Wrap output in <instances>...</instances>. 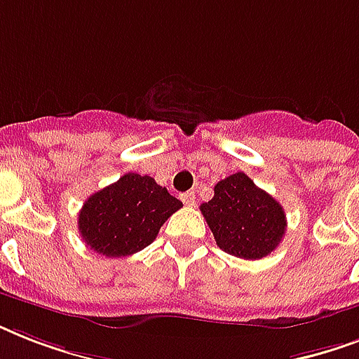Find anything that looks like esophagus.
Wrapping results in <instances>:
<instances>
[{
	"label": "esophagus",
	"instance_id": "34e87169",
	"mask_svg": "<svg viewBox=\"0 0 359 359\" xmlns=\"http://www.w3.org/2000/svg\"><path fill=\"white\" fill-rule=\"evenodd\" d=\"M180 199H182V203L188 205V207H194V205H196V194H194V191H186V194L180 196Z\"/></svg>",
	"mask_w": 359,
	"mask_h": 359
}]
</instances>
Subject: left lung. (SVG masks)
I'll use <instances>...</instances> for the list:
<instances>
[{
    "instance_id": "left-lung-1",
    "label": "left lung",
    "mask_w": 359,
    "mask_h": 359,
    "mask_svg": "<svg viewBox=\"0 0 359 359\" xmlns=\"http://www.w3.org/2000/svg\"><path fill=\"white\" fill-rule=\"evenodd\" d=\"M201 212L219 250L250 261L270 255L287 229L283 207L242 171L214 186Z\"/></svg>"
}]
</instances>
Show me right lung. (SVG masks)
<instances>
[{
	"instance_id": "1",
	"label": "right lung",
	"mask_w": 359,
	"mask_h": 359,
	"mask_svg": "<svg viewBox=\"0 0 359 359\" xmlns=\"http://www.w3.org/2000/svg\"><path fill=\"white\" fill-rule=\"evenodd\" d=\"M180 207L182 203L152 177L126 173L83 203L78 229L100 255L126 257L152 244L165 219Z\"/></svg>"
}]
</instances>
